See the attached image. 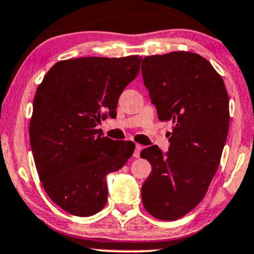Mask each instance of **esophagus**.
Returning a JSON list of instances; mask_svg holds the SVG:
<instances>
[{"label": "esophagus", "mask_w": 254, "mask_h": 254, "mask_svg": "<svg viewBox=\"0 0 254 254\" xmlns=\"http://www.w3.org/2000/svg\"><path fill=\"white\" fill-rule=\"evenodd\" d=\"M143 149V146L140 144H136L135 145V151H133V157L138 158L139 157V154H140V150Z\"/></svg>", "instance_id": "esophagus-1"}]
</instances>
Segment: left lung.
Listing matches in <instances>:
<instances>
[{
    "mask_svg": "<svg viewBox=\"0 0 254 254\" xmlns=\"http://www.w3.org/2000/svg\"><path fill=\"white\" fill-rule=\"evenodd\" d=\"M142 75L160 121L174 124L169 149H143L151 164L142 186L144 208L160 220H176L204 197L218 170L230 127L228 94L208 60L191 52L143 59Z\"/></svg>",
    "mask_w": 254,
    "mask_h": 254,
    "instance_id": "1",
    "label": "left lung"
}]
</instances>
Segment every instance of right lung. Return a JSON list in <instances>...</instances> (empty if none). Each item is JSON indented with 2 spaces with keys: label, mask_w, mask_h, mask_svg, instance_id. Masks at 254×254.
<instances>
[{
  "label": "right lung",
  "mask_w": 254,
  "mask_h": 254,
  "mask_svg": "<svg viewBox=\"0 0 254 254\" xmlns=\"http://www.w3.org/2000/svg\"><path fill=\"white\" fill-rule=\"evenodd\" d=\"M142 58L86 57L59 61L36 90L30 146L46 193L60 208L91 216L108 200L106 175L127 163L135 144L104 137L98 124L117 114L119 96Z\"/></svg>",
  "instance_id": "right-lung-1"
}]
</instances>
